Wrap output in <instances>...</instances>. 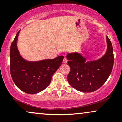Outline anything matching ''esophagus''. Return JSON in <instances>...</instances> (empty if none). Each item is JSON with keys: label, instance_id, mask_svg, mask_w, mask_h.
Returning <instances> with one entry per match:
<instances>
[{"label": "esophagus", "instance_id": "34e87169", "mask_svg": "<svg viewBox=\"0 0 122 122\" xmlns=\"http://www.w3.org/2000/svg\"><path fill=\"white\" fill-rule=\"evenodd\" d=\"M63 62L64 63V64H66V63L67 62V60L66 59V58L65 57L64 58V60H63Z\"/></svg>", "mask_w": 122, "mask_h": 122}]
</instances>
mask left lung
<instances>
[{"label":"left lung","instance_id":"obj_1","mask_svg":"<svg viewBox=\"0 0 122 122\" xmlns=\"http://www.w3.org/2000/svg\"><path fill=\"white\" fill-rule=\"evenodd\" d=\"M107 50L98 60L86 61L78 52L67 54L66 58L70 71L67 81L74 88L82 92H92L100 88L108 79L114 65V54L111 41L107 36Z\"/></svg>","mask_w":122,"mask_h":122}]
</instances>
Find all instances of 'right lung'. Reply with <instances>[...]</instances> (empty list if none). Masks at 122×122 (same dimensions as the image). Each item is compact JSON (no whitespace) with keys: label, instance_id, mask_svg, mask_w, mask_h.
Segmentation results:
<instances>
[{"label":"right lung","instance_id":"1","mask_svg":"<svg viewBox=\"0 0 122 122\" xmlns=\"http://www.w3.org/2000/svg\"><path fill=\"white\" fill-rule=\"evenodd\" d=\"M20 31L10 47V74L13 82L22 91L38 93L49 86L53 74L62 64L64 56L38 61H27L20 55L17 46Z\"/></svg>","mask_w":122,"mask_h":122}]
</instances>
